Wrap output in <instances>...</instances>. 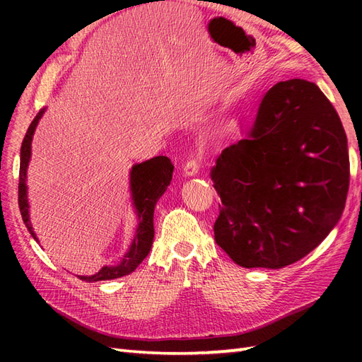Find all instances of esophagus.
<instances>
[{
    "label": "esophagus",
    "instance_id": "34e87169",
    "mask_svg": "<svg viewBox=\"0 0 362 362\" xmlns=\"http://www.w3.org/2000/svg\"><path fill=\"white\" fill-rule=\"evenodd\" d=\"M199 166H201V160L199 158H189L185 166H183V174H185L187 177H191V175H196L197 171H199Z\"/></svg>",
    "mask_w": 362,
    "mask_h": 362
}]
</instances>
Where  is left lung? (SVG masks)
I'll return each mask as SVG.
<instances>
[{
	"instance_id": "obj_1",
	"label": "left lung",
	"mask_w": 362,
	"mask_h": 362,
	"mask_svg": "<svg viewBox=\"0 0 362 362\" xmlns=\"http://www.w3.org/2000/svg\"><path fill=\"white\" fill-rule=\"evenodd\" d=\"M221 197L214 240L243 267L280 269L314 250L341 219L350 183L347 135L316 83L279 82L249 138L211 168Z\"/></svg>"
}]
</instances>
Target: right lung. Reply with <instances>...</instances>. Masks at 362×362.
Segmentation results:
<instances>
[{"mask_svg": "<svg viewBox=\"0 0 362 362\" xmlns=\"http://www.w3.org/2000/svg\"><path fill=\"white\" fill-rule=\"evenodd\" d=\"M46 109H42L37 113L34 121L30 122L25 140L21 143L20 151V183H18V205L21 211L23 222H25L29 233L38 243L30 226L29 219V204H28V187H26V174L28 165L30 160V143L35 132L38 121L43 117ZM174 165L171 160L163 156L146 160L143 163H136L130 169V196H132V205L135 209L138 226L135 230L134 240L130 243L127 252L122 255L118 264L104 266L99 269L95 275H78L82 281H103L115 280L119 276L132 274L140 266L141 261L148 257V253L153 243V210L158 199L163 196L168 185L173 179Z\"/></svg>", "mask_w": 362, "mask_h": 362, "instance_id": "1", "label": "right lung"}]
</instances>
